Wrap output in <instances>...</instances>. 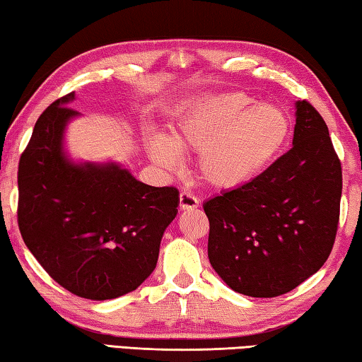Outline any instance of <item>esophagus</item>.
Instances as JSON below:
<instances>
[{
    "instance_id": "34e87169",
    "label": "esophagus",
    "mask_w": 362,
    "mask_h": 362,
    "mask_svg": "<svg viewBox=\"0 0 362 362\" xmlns=\"http://www.w3.org/2000/svg\"><path fill=\"white\" fill-rule=\"evenodd\" d=\"M199 206V199L196 198L194 194L189 192H182L180 193V209L188 211V209H196Z\"/></svg>"
}]
</instances>
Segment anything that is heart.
<instances>
[{
	"instance_id": "1",
	"label": "heart",
	"mask_w": 362,
	"mask_h": 362,
	"mask_svg": "<svg viewBox=\"0 0 362 362\" xmlns=\"http://www.w3.org/2000/svg\"><path fill=\"white\" fill-rule=\"evenodd\" d=\"M289 136V119L279 107L257 103L246 94L201 97L180 113L166 136L148 140V155L159 168L174 169L180 153L199 150L196 168L206 183L236 188L265 169Z\"/></svg>"
}]
</instances>
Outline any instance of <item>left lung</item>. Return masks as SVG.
I'll return each mask as SVG.
<instances>
[{"mask_svg": "<svg viewBox=\"0 0 362 362\" xmlns=\"http://www.w3.org/2000/svg\"><path fill=\"white\" fill-rule=\"evenodd\" d=\"M341 166L327 124L296 102L292 148L244 185L207 199V255L235 292L269 298L296 289L332 250Z\"/></svg>", "mask_w": 362, "mask_h": 362, "instance_id": "obj_1", "label": "left lung"}]
</instances>
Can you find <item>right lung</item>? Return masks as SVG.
I'll return each instance as SVG.
<instances>
[{"label": "right lung", "instance_id": "1", "mask_svg": "<svg viewBox=\"0 0 362 362\" xmlns=\"http://www.w3.org/2000/svg\"><path fill=\"white\" fill-rule=\"evenodd\" d=\"M75 93L49 105L19 161L21 235L56 283L78 297L110 300L136 291L156 267L179 192L137 180L116 163H75L64 150L79 116Z\"/></svg>", "mask_w": 362, "mask_h": 362}]
</instances>
